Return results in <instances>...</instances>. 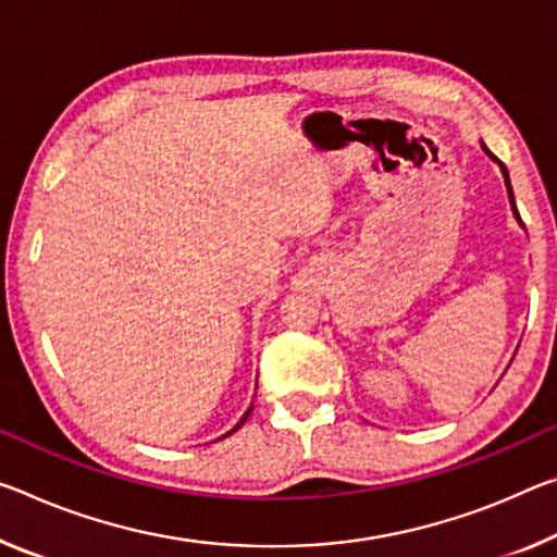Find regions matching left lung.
I'll use <instances>...</instances> for the list:
<instances>
[{
    "instance_id": "1",
    "label": "left lung",
    "mask_w": 557,
    "mask_h": 557,
    "mask_svg": "<svg viewBox=\"0 0 557 557\" xmlns=\"http://www.w3.org/2000/svg\"><path fill=\"white\" fill-rule=\"evenodd\" d=\"M483 148H485V146H483ZM485 153H488V156L493 158V161H498V158L493 156V153L488 151V148H485ZM498 165H500V171H503V178H506V185H508V198H510V206H513V213H516V218L520 220V215H518V208H516V198H513V188H510V181H508V171H506V165H503L500 161H498ZM520 225H523V220H520Z\"/></svg>"
}]
</instances>
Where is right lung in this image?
<instances>
[{
  "instance_id": "add662e5",
  "label": "right lung",
  "mask_w": 557,
  "mask_h": 557,
  "mask_svg": "<svg viewBox=\"0 0 557 557\" xmlns=\"http://www.w3.org/2000/svg\"><path fill=\"white\" fill-rule=\"evenodd\" d=\"M250 411H252V406H250V409H247V413H245V417L240 419V423H237V426H235L233 431H237V429H240V426H243V423L247 421V417H250ZM233 431H227V434H225V436H231V434H233Z\"/></svg>"
}]
</instances>
